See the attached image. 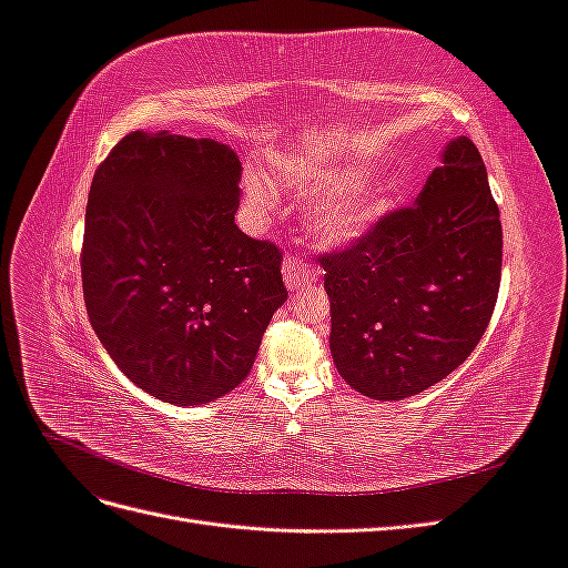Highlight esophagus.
Instances as JSON below:
<instances>
[{
  "instance_id": "esophagus-1",
  "label": "esophagus",
  "mask_w": 568,
  "mask_h": 568,
  "mask_svg": "<svg viewBox=\"0 0 568 568\" xmlns=\"http://www.w3.org/2000/svg\"><path fill=\"white\" fill-rule=\"evenodd\" d=\"M282 274H284V284L291 291L317 282V272L307 267L303 261H298V257H286L282 265Z\"/></svg>"
}]
</instances>
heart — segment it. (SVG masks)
I'll list each match as a JSON object with an SVG mask.
<instances>
[{
    "instance_id": "b5f03b06",
    "label": "heart",
    "mask_w": 568,
    "mask_h": 568,
    "mask_svg": "<svg viewBox=\"0 0 568 568\" xmlns=\"http://www.w3.org/2000/svg\"><path fill=\"white\" fill-rule=\"evenodd\" d=\"M363 168H334L326 173L305 180V184L336 189V192L317 205L311 217V232L326 244H351L365 236L376 222L386 217L398 196V186L388 178L359 180ZM251 196L267 203V192L263 186H251Z\"/></svg>"
}]
</instances>
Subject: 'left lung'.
Listing matches in <instances>:
<instances>
[{
    "mask_svg": "<svg viewBox=\"0 0 568 568\" xmlns=\"http://www.w3.org/2000/svg\"><path fill=\"white\" fill-rule=\"evenodd\" d=\"M320 263L343 379L374 400L443 382L484 336L500 288V211L476 144L450 140L412 209Z\"/></svg>",
    "mask_w": 568,
    "mask_h": 568,
    "instance_id": "1",
    "label": "left lung"
}]
</instances>
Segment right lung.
Masks as SVG:
<instances>
[{
  "mask_svg": "<svg viewBox=\"0 0 568 568\" xmlns=\"http://www.w3.org/2000/svg\"><path fill=\"white\" fill-rule=\"evenodd\" d=\"M242 161L215 140L134 130L92 180L84 305L128 379L163 403L242 384L286 301L282 253L234 222Z\"/></svg>",
  "mask_w": 568,
  "mask_h": 568,
  "instance_id": "obj_1",
  "label": "right lung"
}]
</instances>
